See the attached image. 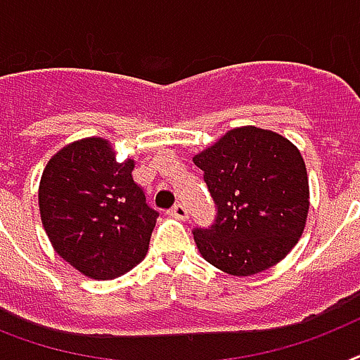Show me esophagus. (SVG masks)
<instances>
[{"instance_id": "esophagus-1", "label": "esophagus", "mask_w": 360, "mask_h": 360, "mask_svg": "<svg viewBox=\"0 0 360 360\" xmlns=\"http://www.w3.org/2000/svg\"><path fill=\"white\" fill-rule=\"evenodd\" d=\"M169 214L177 220H186L188 219V209H186L183 203H175L174 207L169 209Z\"/></svg>"}]
</instances>
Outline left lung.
<instances>
[{
  "instance_id": "1",
  "label": "left lung",
  "mask_w": 360,
  "mask_h": 360,
  "mask_svg": "<svg viewBox=\"0 0 360 360\" xmlns=\"http://www.w3.org/2000/svg\"><path fill=\"white\" fill-rule=\"evenodd\" d=\"M217 217L194 228L211 265L250 276L278 263L297 245L308 213V177L301 153L276 132L240 127L194 157Z\"/></svg>"
}]
</instances>
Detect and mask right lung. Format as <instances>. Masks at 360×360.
<instances>
[{
  "label": "right lung",
  "instance_id": "right-lung-1",
  "mask_svg": "<svg viewBox=\"0 0 360 360\" xmlns=\"http://www.w3.org/2000/svg\"><path fill=\"white\" fill-rule=\"evenodd\" d=\"M103 138L63 147L42 172L41 219L53 248L86 276L108 280L146 257L158 211Z\"/></svg>",
  "mask_w": 360,
  "mask_h": 360
}]
</instances>
